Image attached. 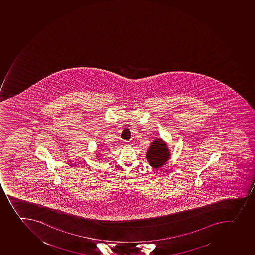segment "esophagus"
<instances>
[{
  "mask_svg": "<svg viewBox=\"0 0 255 255\" xmlns=\"http://www.w3.org/2000/svg\"><path fill=\"white\" fill-rule=\"evenodd\" d=\"M124 145L125 146H130L131 145V142L130 141H124Z\"/></svg>",
  "mask_w": 255,
  "mask_h": 255,
  "instance_id": "34e87169",
  "label": "esophagus"
}]
</instances>
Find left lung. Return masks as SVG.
Here are the masks:
<instances>
[{"label": "left lung", "mask_w": 255, "mask_h": 255, "mask_svg": "<svg viewBox=\"0 0 255 255\" xmlns=\"http://www.w3.org/2000/svg\"><path fill=\"white\" fill-rule=\"evenodd\" d=\"M171 156L167 143L162 138H154L146 152V158L149 165L154 168H160Z\"/></svg>", "instance_id": "left-lung-1"}]
</instances>
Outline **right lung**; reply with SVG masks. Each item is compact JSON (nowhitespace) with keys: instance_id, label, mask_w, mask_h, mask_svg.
I'll return each mask as SVG.
<instances>
[{"instance_id":"1","label":"right lung","mask_w":255,"mask_h":255,"mask_svg":"<svg viewBox=\"0 0 255 255\" xmlns=\"http://www.w3.org/2000/svg\"><path fill=\"white\" fill-rule=\"evenodd\" d=\"M97 158H100V157H101V155H98V156H97Z\"/></svg>"}]
</instances>
